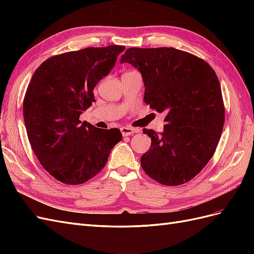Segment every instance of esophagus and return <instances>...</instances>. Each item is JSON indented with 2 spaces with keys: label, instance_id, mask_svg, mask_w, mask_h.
Here are the masks:
<instances>
[{
  "label": "esophagus",
  "instance_id": "obj_1",
  "mask_svg": "<svg viewBox=\"0 0 254 254\" xmlns=\"http://www.w3.org/2000/svg\"><path fill=\"white\" fill-rule=\"evenodd\" d=\"M121 132L124 136H127V135H131V134L137 132V130H135L133 128H130V127H122Z\"/></svg>",
  "mask_w": 254,
  "mask_h": 254
}]
</instances>
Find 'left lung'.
<instances>
[{
	"label": "left lung",
	"mask_w": 254,
	"mask_h": 254,
	"mask_svg": "<svg viewBox=\"0 0 254 254\" xmlns=\"http://www.w3.org/2000/svg\"><path fill=\"white\" fill-rule=\"evenodd\" d=\"M142 75L144 102L164 112V131L143 129L151 139L141 165L150 178L165 186L193 179L213 157L225 122L220 83L201 58L174 48H130L121 64Z\"/></svg>",
	"instance_id": "1"
}]
</instances>
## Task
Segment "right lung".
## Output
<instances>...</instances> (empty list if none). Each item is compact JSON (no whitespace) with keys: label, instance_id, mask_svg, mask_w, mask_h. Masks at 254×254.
<instances>
[{"label":"right lung","instance_id":"obj_1","mask_svg":"<svg viewBox=\"0 0 254 254\" xmlns=\"http://www.w3.org/2000/svg\"><path fill=\"white\" fill-rule=\"evenodd\" d=\"M124 50L109 45L60 54L30 79L23 102L28 140L44 170L60 182L74 186L93 178L122 140L118 128H96L79 117L95 102L92 91Z\"/></svg>","mask_w":254,"mask_h":254}]
</instances>
